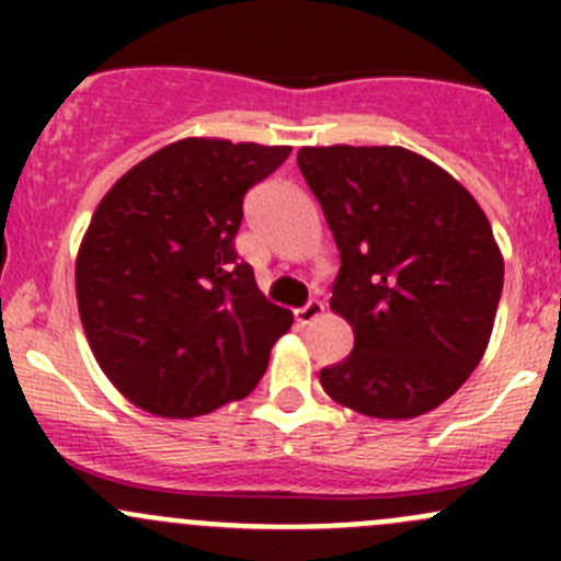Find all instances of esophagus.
I'll return each mask as SVG.
<instances>
[{
    "label": "esophagus",
    "instance_id": "34e87169",
    "mask_svg": "<svg viewBox=\"0 0 561 561\" xmlns=\"http://www.w3.org/2000/svg\"><path fill=\"white\" fill-rule=\"evenodd\" d=\"M322 312H325V307H322L320 301H309L307 307L296 309V320L301 322V325H309V322H314Z\"/></svg>",
    "mask_w": 561,
    "mask_h": 561
}]
</instances>
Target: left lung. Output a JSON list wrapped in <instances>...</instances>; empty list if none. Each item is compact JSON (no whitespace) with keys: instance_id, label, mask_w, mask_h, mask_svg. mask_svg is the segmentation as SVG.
<instances>
[{"instance_id":"1","label":"left lung","mask_w":561,"mask_h":561,"mask_svg":"<svg viewBox=\"0 0 561 561\" xmlns=\"http://www.w3.org/2000/svg\"><path fill=\"white\" fill-rule=\"evenodd\" d=\"M342 268L331 309L353 353L320 371L336 404L382 421L437 410L489 347L505 260L489 217L448 171L401 146H304Z\"/></svg>"}]
</instances>
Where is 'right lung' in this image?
<instances>
[{"label":"right lung","instance_id":"add662e5","mask_svg":"<svg viewBox=\"0 0 561 561\" xmlns=\"http://www.w3.org/2000/svg\"><path fill=\"white\" fill-rule=\"evenodd\" d=\"M290 146L184 138L129 168L100 201L76 260L89 347L113 388L160 417L252 393L293 312L260 293L236 233L249 186Z\"/></svg>","mask_w":561,"mask_h":561}]
</instances>
